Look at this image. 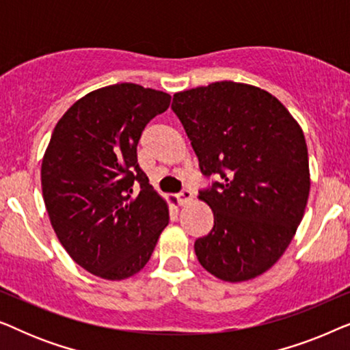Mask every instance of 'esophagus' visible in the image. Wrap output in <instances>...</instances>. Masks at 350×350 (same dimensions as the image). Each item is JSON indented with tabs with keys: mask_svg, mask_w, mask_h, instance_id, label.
<instances>
[{
	"mask_svg": "<svg viewBox=\"0 0 350 350\" xmlns=\"http://www.w3.org/2000/svg\"><path fill=\"white\" fill-rule=\"evenodd\" d=\"M176 199H178V204H180V205H185V204H188L189 200L193 199V191L188 189V188L181 189L180 193L176 194Z\"/></svg>",
	"mask_w": 350,
	"mask_h": 350,
	"instance_id": "obj_1",
	"label": "esophagus"
}]
</instances>
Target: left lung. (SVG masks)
Masks as SVG:
<instances>
[{
    "instance_id": "obj_1",
    "label": "left lung",
    "mask_w": 350,
    "mask_h": 350,
    "mask_svg": "<svg viewBox=\"0 0 350 350\" xmlns=\"http://www.w3.org/2000/svg\"><path fill=\"white\" fill-rule=\"evenodd\" d=\"M202 175L213 229L194 242L204 269L226 282L261 275L284 255L308 204L304 133L284 105L250 84L221 81L174 95Z\"/></svg>"
}]
</instances>
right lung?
<instances>
[{
  "label": "right lung",
  "instance_id": "right-lung-1",
  "mask_svg": "<svg viewBox=\"0 0 350 350\" xmlns=\"http://www.w3.org/2000/svg\"><path fill=\"white\" fill-rule=\"evenodd\" d=\"M170 98L132 83L107 85L79 98L52 132L42 198L60 243L90 274L108 280L137 274L169 224L167 202L138 165L137 145Z\"/></svg>",
  "mask_w": 350,
  "mask_h": 350
}]
</instances>
